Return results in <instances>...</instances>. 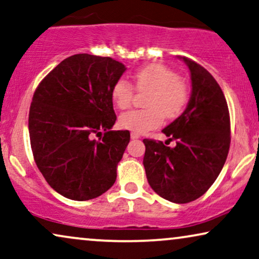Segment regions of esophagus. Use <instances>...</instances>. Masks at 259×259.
<instances>
[{
    "instance_id": "esophagus-1",
    "label": "esophagus",
    "mask_w": 259,
    "mask_h": 259,
    "mask_svg": "<svg viewBox=\"0 0 259 259\" xmlns=\"http://www.w3.org/2000/svg\"><path fill=\"white\" fill-rule=\"evenodd\" d=\"M130 136H132L133 140H137V139H140V137H141L137 133H132V135H130Z\"/></svg>"
}]
</instances>
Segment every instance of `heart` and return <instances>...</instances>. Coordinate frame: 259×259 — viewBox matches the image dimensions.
Instances as JSON below:
<instances>
[{
    "mask_svg": "<svg viewBox=\"0 0 259 259\" xmlns=\"http://www.w3.org/2000/svg\"><path fill=\"white\" fill-rule=\"evenodd\" d=\"M134 86L139 92H147L144 110H132L119 116L122 129L146 133L160 126L163 118L174 119L184 111L189 99L187 84L177 72L162 64H150L133 74ZM134 89L124 79H119L111 89L113 104L120 110L132 104Z\"/></svg>",
    "mask_w": 259,
    "mask_h": 259,
    "instance_id": "heart-1",
    "label": "heart"
}]
</instances>
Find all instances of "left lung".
I'll return each mask as SVG.
<instances>
[{
    "label": "left lung",
    "instance_id": "left-lung-1",
    "mask_svg": "<svg viewBox=\"0 0 259 259\" xmlns=\"http://www.w3.org/2000/svg\"><path fill=\"white\" fill-rule=\"evenodd\" d=\"M180 59L191 72V98L185 111L162 130L177 146L143 140V165L155 193L175 204H187L205 194L222 171L231 127L225 96L215 79L195 61Z\"/></svg>",
    "mask_w": 259,
    "mask_h": 259
}]
</instances>
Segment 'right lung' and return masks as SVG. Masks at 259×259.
I'll return each mask as SVG.
<instances>
[{
    "instance_id": "obj_1",
    "label": "right lung",
    "mask_w": 259,
    "mask_h": 259,
    "mask_svg": "<svg viewBox=\"0 0 259 259\" xmlns=\"http://www.w3.org/2000/svg\"><path fill=\"white\" fill-rule=\"evenodd\" d=\"M125 70L112 58L74 54L34 92L28 118L34 160L48 185L65 198L95 199L115 184L130 133L111 130L117 118L111 89ZM102 131L98 141L92 139Z\"/></svg>"
}]
</instances>
